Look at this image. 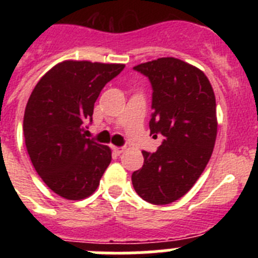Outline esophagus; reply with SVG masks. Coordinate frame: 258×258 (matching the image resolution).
<instances>
[{
	"label": "esophagus",
	"mask_w": 258,
	"mask_h": 258,
	"mask_svg": "<svg viewBox=\"0 0 258 258\" xmlns=\"http://www.w3.org/2000/svg\"><path fill=\"white\" fill-rule=\"evenodd\" d=\"M112 152L118 156V155H121L122 152H124V149H122V147H116L115 146V147H112Z\"/></svg>",
	"instance_id": "34e87169"
}]
</instances>
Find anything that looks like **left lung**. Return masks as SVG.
I'll return each mask as SVG.
<instances>
[{"mask_svg": "<svg viewBox=\"0 0 258 258\" xmlns=\"http://www.w3.org/2000/svg\"><path fill=\"white\" fill-rule=\"evenodd\" d=\"M152 86L151 134L164 141L156 152L142 151L145 163L132 174L136 192L164 206L192 187L212 156L217 137L216 97L199 68L177 58H159L133 68Z\"/></svg>", "mask_w": 258, "mask_h": 258, "instance_id": "left-lung-1", "label": "left lung"}]
</instances>
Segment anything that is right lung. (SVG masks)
<instances>
[{
  "label": "right lung",
  "instance_id": "obj_1",
  "mask_svg": "<svg viewBox=\"0 0 258 258\" xmlns=\"http://www.w3.org/2000/svg\"><path fill=\"white\" fill-rule=\"evenodd\" d=\"M124 64L64 60L35 86L24 112L26 147L47 187L68 200L90 197L111 163L108 146L85 137L102 89Z\"/></svg>",
  "mask_w": 258,
  "mask_h": 258
}]
</instances>
